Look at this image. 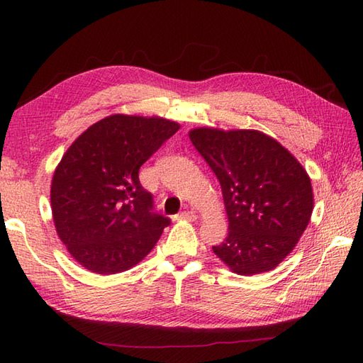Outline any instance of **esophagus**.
Listing matches in <instances>:
<instances>
[{"mask_svg": "<svg viewBox=\"0 0 363 363\" xmlns=\"http://www.w3.org/2000/svg\"><path fill=\"white\" fill-rule=\"evenodd\" d=\"M176 218L177 220H184V221H195L198 218V215L194 211H186V212H182V213L177 215Z\"/></svg>", "mask_w": 363, "mask_h": 363, "instance_id": "obj_1", "label": "esophagus"}]
</instances>
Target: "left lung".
<instances>
[{
  "label": "left lung",
  "mask_w": 363,
  "mask_h": 363,
  "mask_svg": "<svg viewBox=\"0 0 363 363\" xmlns=\"http://www.w3.org/2000/svg\"><path fill=\"white\" fill-rule=\"evenodd\" d=\"M191 143L220 181L229 233L213 252L230 272H272L299 242L313 211L311 177L298 159L257 129L195 128Z\"/></svg>",
  "instance_id": "8db88e82"
}]
</instances>
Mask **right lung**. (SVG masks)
<instances>
[{
  "label": "right lung",
  "mask_w": 363,
  "mask_h": 363,
  "mask_svg": "<svg viewBox=\"0 0 363 363\" xmlns=\"http://www.w3.org/2000/svg\"><path fill=\"white\" fill-rule=\"evenodd\" d=\"M179 123L115 113L89 126L51 179V212L60 242L90 273L117 274L142 262L169 220L151 212L138 169Z\"/></svg>",
  "instance_id": "obj_1"
}]
</instances>
